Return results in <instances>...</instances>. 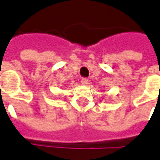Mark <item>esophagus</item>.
<instances>
[{"label":"esophagus","mask_w":160,"mask_h":160,"mask_svg":"<svg viewBox=\"0 0 160 160\" xmlns=\"http://www.w3.org/2000/svg\"><path fill=\"white\" fill-rule=\"evenodd\" d=\"M80 82H81L82 85H87V84L88 83V80L87 79V78H82L81 80H80Z\"/></svg>","instance_id":"34e87169"}]
</instances>
